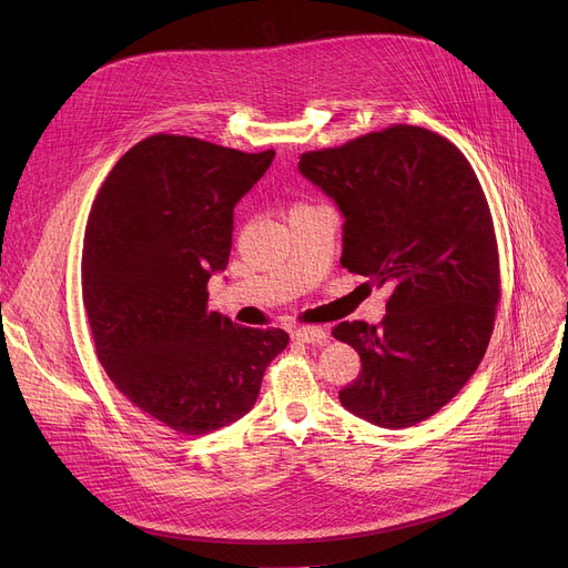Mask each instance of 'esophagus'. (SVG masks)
I'll use <instances>...</instances> for the list:
<instances>
[{"instance_id": "obj_1", "label": "esophagus", "mask_w": 568, "mask_h": 568, "mask_svg": "<svg viewBox=\"0 0 568 568\" xmlns=\"http://www.w3.org/2000/svg\"><path fill=\"white\" fill-rule=\"evenodd\" d=\"M292 337H294L296 342H301V344H312V346H321V344H326V339H328L326 331L318 328V326H303V328H296V331L292 333Z\"/></svg>"}]
</instances>
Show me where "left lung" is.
<instances>
[{"instance_id":"8db88e82","label":"left lung","mask_w":568,"mask_h":568,"mask_svg":"<svg viewBox=\"0 0 568 568\" xmlns=\"http://www.w3.org/2000/svg\"><path fill=\"white\" fill-rule=\"evenodd\" d=\"M298 173L344 215L342 265L390 292L379 326L333 331L362 359L339 399L377 427H414L465 386L490 344L499 254L488 200L465 154L416 125L303 152Z\"/></svg>"}]
</instances>
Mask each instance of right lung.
Instances as JSON below:
<instances>
[{"mask_svg": "<svg viewBox=\"0 0 568 568\" xmlns=\"http://www.w3.org/2000/svg\"><path fill=\"white\" fill-rule=\"evenodd\" d=\"M274 154L148 136L116 161L88 220L80 272L99 362L141 412L186 436L250 414L290 342L206 310V283L229 263L233 209Z\"/></svg>", "mask_w": 568, "mask_h": 568, "instance_id": "obj_1", "label": "right lung"}]
</instances>
